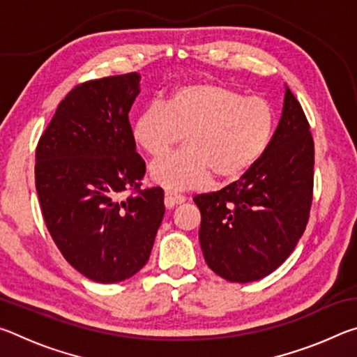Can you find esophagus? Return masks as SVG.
<instances>
[{"label":"esophagus","instance_id":"obj_1","mask_svg":"<svg viewBox=\"0 0 357 357\" xmlns=\"http://www.w3.org/2000/svg\"><path fill=\"white\" fill-rule=\"evenodd\" d=\"M184 202H185V198L183 195H178V193H172V192L165 193V206L167 208H173V206H176V204H181Z\"/></svg>","mask_w":357,"mask_h":357}]
</instances>
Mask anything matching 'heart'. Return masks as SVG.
<instances>
[{
    "label": "heart",
    "mask_w": 357,
    "mask_h": 357,
    "mask_svg": "<svg viewBox=\"0 0 357 357\" xmlns=\"http://www.w3.org/2000/svg\"><path fill=\"white\" fill-rule=\"evenodd\" d=\"M275 132L273 105L217 82L174 88L165 104L137 114L132 137L151 157L165 154L184 135V151L154 160L149 178L168 192L200 189L213 173L234 181L261 159Z\"/></svg>",
    "instance_id": "b5f03b06"
}]
</instances>
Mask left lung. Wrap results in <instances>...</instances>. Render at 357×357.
Returning a JSON list of instances; mask_svg holds the SVG:
<instances>
[{
  "mask_svg": "<svg viewBox=\"0 0 357 357\" xmlns=\"http://www.w3.org/2000/svg\"><path fill=\"white\" fill-rule=\"evenodd\" d=\"M315 146L309 121L287 86L273 142L255 165L222 190L193 202L204 261L228 282L269 275L289 257L309 222Z\"/></svg>",
  "mask_w": 357,
  "mask_h": 357,
  "instance_id": "obj_1",
  "label": "left lung"
}]
</instances>
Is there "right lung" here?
<instances>
[{
    "label": "right lung",
    "mask_w": 357,
    "mask_h": 357,
    "mask_svg": "<svg viewBox=\"0 0 357 357\" xmlns=\"http://www.w3.org/2000/svg\"><path fill=\"white\" fill-rule=\"evenodd\" d=\"M138 93L137 72L77 84L36 148L47 229L70 266L99 283L123 282L148 263L165 214L164 190L140 189L146 165L129 123Z\"/></svg>",
    "instance_id": "obj_1"
}]
</instances>
